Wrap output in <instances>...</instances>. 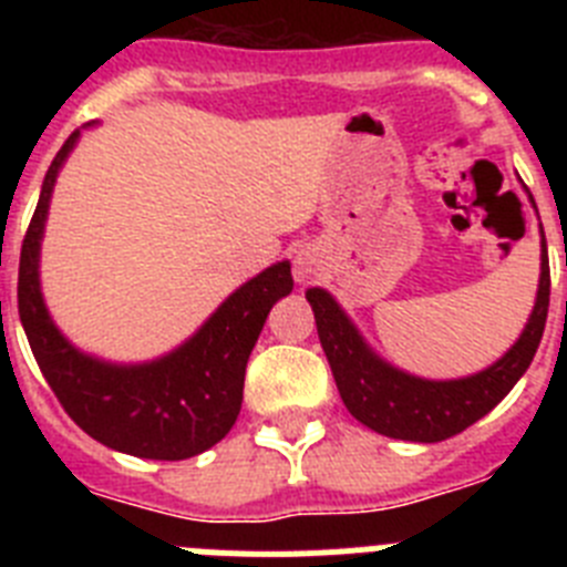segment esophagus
I'll use <instances>...</instances> for the list:
<instances>
[{"mask_svg": "<svg viewBox=\"0 0 567 567\" xmlns=\"http://www.w3.org/2000/svg\"><path fill=\"white\" fill-rule=\"evenodd\" d=\"M318 264H320V260H318V255L312 252V249H309V247L298 249V252H295V258H292L295 280H298V284H309V280L318 275Z\"/></svg>", "mask_w": 567, "mask_h": 567, "instance_id": "obj_1", "label": "esophagus"}]
</instances>
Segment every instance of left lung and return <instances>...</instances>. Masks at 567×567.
<instances>
[{
  "label": "left lung",
  "mask_w": 567,
  "mask_h": 567,
  "mask_svg": "<svg viewBox=\"0 0 567 567\" xmlns=\"http://www.w3.org/2000/svg\"><path fill=\"white\" fill-rule=\"evenodd\" d=\"M539 260L543 264H539L537 303L530 309V318L517 343L488 369L457 380H425L392 365L365 343L352 318L340 309L327 289H307L320 346L327 352L349 414L383 437L412 440V443H440L485 417L517 385L543 340L550 295L545 235Z\"/></svg>",
  "instance_id": "8db88e82"
}]
</instances>
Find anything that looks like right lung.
<instances>
[{
  "mask_svg": "<svg viewBox=\"0 0 567 567\" xmlns=\"http://www.w3.org/2000/svg\"><path fill=\"white\" fill-rule=\"evenodd\" d=\"M79 135L82 130H73L50 164L22 240L19 318L24 334L44 380L82 432L133 457H195L227 437L238 420L249 352L269 309L292 292V267L289 260H278L255 275L204 320L193 338L147 363H113L76 349L44 307L39 252L50 195Z\"/></svg>",
  "mask_w": 567,
  "mask_h": 567,
  "instance_id": "right-lung-1",
  "label": "right lung"
}]
</instances>
